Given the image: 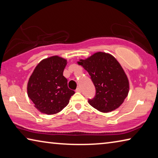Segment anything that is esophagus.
Here are the masks:
<instances>
[{"label":"esophagus","mask_w":158,"mask_h":158,"mask_svg":"<svg viewBox=\"0 0 158 158\" xmlns=\"http://www.w3.org/2000/svg\"><path fill=\"white\" fill-rule=\"evenodd\" d=\"M76 91L77 92H81V89H80V88H77V89H76Z\"/></svg>","instance_id":"obj_1"}]
</instances>
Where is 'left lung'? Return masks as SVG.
Returning a JSON list of instances; mask_svg holds the SVG:
<instances>
[{"label":"left lung","instance_id":"8db88e82","mask_svg":"<svg viewBox=\"0 0 158 158\" xmlns=\"http://www.w3.org/2000/svg\"><path fill=\"white\" fill-rule=\"evenodd\" d=\"M78 63L89 73L95 88V97L89 99L90 105L101 112H110L120 106L127 96L129 81L116 58L98 52Z\"/></svg>","mask_w":158,"mask_h":158}]
</instances>
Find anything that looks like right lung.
Here are the masks:
<instances>
[{
	"label": "right lung",
	"instance_id": "right-lung-1",
	"mask_svg": "<svg viewBox=\"0 0 158 158\" xmlns=\"http://www.w3.org/2000/svg\"><path fill=\"white\" fill-rule=\"evenodd\" d=\"M66 64V60L57 56L46 58L29 79L28 95L42 113L50 115L63 110L75 93L68 87V79L63 76Z\"/></svg>",
	"mask_w": 158,
	"mask_h": 158
}]
</instances>
